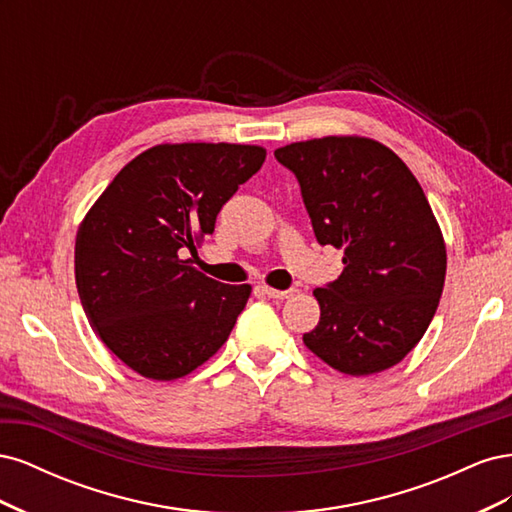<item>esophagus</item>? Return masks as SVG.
Returning a JSON list of instances; mask_svg holds the SVG:
<instances>
[{"instance_id": "esophagus-1", "label": "esophagus", "mask_w": 512, "mask_h": 512, "mask_svg": "<svg viewBox=\"0 0 512 512\" xmlns=\"http://www.w3.org/2000/svg\"><path fill=\"white\" fill-rule=\"evenodd\" d=\"M262 292L267 294L271 299H290L292 294H297V288H288V290H277L271 286H262Z\"/></svg>"}]
</instances>
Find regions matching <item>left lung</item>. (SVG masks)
Instances as JSON below:
<instances>
[{
    "mask_svg": "<svg viewBox=\"0 0 512 512\" xmlns=\"http://www.w3.org/2000/svg\"><path fill=\"white\" fill-rule=\"evenodd\" d=\"M299 179L320 245L344 250V271L316 288L320 322L305 346L333 369L369 376L397 365L436 314L446 245L421 183L389 147L324 136L275 149Z\"/></svg>",
    "mask_w": 512,
    "mask_h": 512,
    "instance_id": "obj_1",
    "label": "left lung"
}]
</instances>
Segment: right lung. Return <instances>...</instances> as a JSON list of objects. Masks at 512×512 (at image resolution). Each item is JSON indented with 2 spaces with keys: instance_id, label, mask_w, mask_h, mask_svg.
<instances>
[{
  "instance_id": "1",
  "label": "right lung",
  "mask_w": 512,
  "mask_h": 512,
  "mask_svg": "<svg viewBox=\"0 0 512 512\" xmlns=\"http://www.w3.org/2000/svg\"><path fill=\"white\" fill-rule=\"evenodd\" d=\"M265 158L258 145H156L87 211L74 245L76 288L91 329L136 374L177 380L224 346L252 286L211 280L183 254H196Z\"/></svg>"
}]
</instances>
